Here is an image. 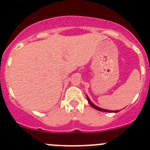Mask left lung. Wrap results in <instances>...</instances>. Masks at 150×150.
<instances>
[{"label": "left lung", "instance_id": "left-lung-1", "mask_svg": "<svg viewBox=\"0 0 150 150\" xmlns=\"http://www.w3.org/2000/svg\"><path fill=\"white\" fill-rule=\"evenodd\" d=\"M86 98H87V100H88V103H89L90 105L91 106V107H93V108H95V110H99V111H102V112H119V110H105V109H102V108H100V107H97L96 105H95V104L92 103V102L90 100L89 98H88V96L86 95Z\"/></svg>", "mask_w": 150, "mask_h": 150}]
</instances>
